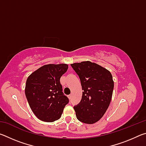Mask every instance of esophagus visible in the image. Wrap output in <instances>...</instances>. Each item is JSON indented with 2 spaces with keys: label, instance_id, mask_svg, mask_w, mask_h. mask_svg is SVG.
Listing matches in <instances>:
<instances>
[{
  "label": "esophagus",
  "instance_id": "obj_1",
  "mask_svg": "<svg viewBox=\"0 0 146 146\" xmlns=\"http://www.w3.org/2000/svg\"><path fill=\"white\" fill-rule=\"evenodd\" d=\"M68 97L69 98V99H71V95H69Z\"/></svg>",
  "mask_w": 146,
  "mask_h": 146
}]
</instances>
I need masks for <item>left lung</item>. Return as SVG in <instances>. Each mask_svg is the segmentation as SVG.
<instances>
[{
  "label": "left lung",
  "instance_id": "8db88e82",
  "mask_svg": "<svg viewBox=\"0 0 146 146\" xmlns=\"http://www.w3.org/2000/svg\"><path fill=\"white\" fill-rule=\"evenodd\" d=\"M71 66L80 78L82 97L73 107L77 119L94 123L104 115L112 98L114 82L110 71L90 61L74 63Z\"/></svg>",
  "mask_w": 146,
  "mask_h": 146
}]
</instances>
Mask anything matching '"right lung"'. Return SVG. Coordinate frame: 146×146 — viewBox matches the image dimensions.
I'll use <instances>...</instances> for the list:
<instances>
[{
	"label": "right lung",
	"instance_id": "1",
	"mask_svg": "<svg viewBox=\"0 0 146 146\" xmlns=\"http://www.w3.org/2000/svg\"><path fill=\"white\" fill-rule=\"evenodd\" d=\"M68 68L66 64L44 65L27 79L26 97L32 111L40 120L52 122L58 120L69 103L60 81Z\"/></svg>",
	"mask_w": 146,
	"mask_h": 146
}]
</instances>
